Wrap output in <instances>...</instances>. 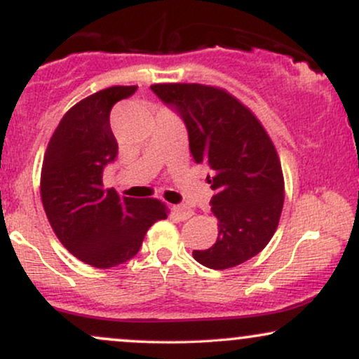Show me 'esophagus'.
<instances>
[{
  "instance_id": "esophagus-1",
  "label": "esophagus",
  "mask_w": 359,
  "mask_h": 359,
  "mask_svg": "<svg viewBox=\"0 0 359 359\" xmlns=\"http://www.w3.org/2000/svg\"><path fill=\"white\" fill-rule=\"evenodd\" d=\"M172 211H174V214L177 216V219H180V221H185V219H189V217L192 216V209L191 208H187V205H174V208H172Z\"/></svg>"
}]
</instances>
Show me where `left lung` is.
I'll return each instance as SVG.
<instances>
[{"mask_svg":"<svg viewBox=\"0 0 359 359\" xmlns=\"http://www.w3.org/2000/svg\"><path fill=\"white\" fill-rule=\"evenodd\" d=\"M187 128L196 163L211 168V214L219 234L211 248L194 250L201 265L224 270L269 245L283 208V174L273 143L253 113L226 90L201 84L150 88Z\"/></svg>","mask_w":359,"mask_h":359,"instance_id":"1","label":"left lung"}]
</instances>
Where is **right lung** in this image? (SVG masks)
I'll use <instances>...</instances> for the list:
<instances>
[{"label": "right lung", "instance_id": "1", "mask_svg": "<svg viewBox=\"0 0 359 359\" xmlns=\"http://www.w3.org/2000/svg\"><path fill=\"white\" fill-rule=\"evenodd\" d=\"M137 89L114 86L77 102L60 119L43 156L40 192L53 233L74 257L96 269L133 258L148 228L167 217L158 199L119 197L102 187V172L118 156L109 113Z\"/></svg>", "mask_w": 359, "mask_h": 359}]
</instances>
